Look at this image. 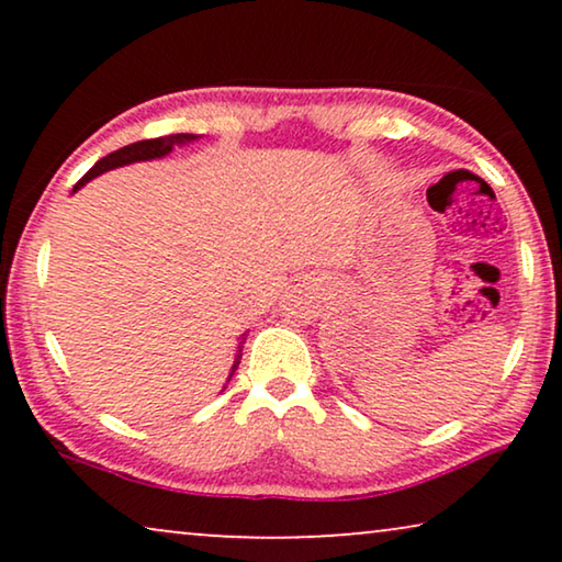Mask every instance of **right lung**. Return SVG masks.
I'll list each match as a JSON object with an SVG mask.
<instances>
[{
  "label": "right lung",
  "mask_w": 562,
  "mask_h": 562,
  "mask_svg": "<svg viewBox=\"0 0 562 562\" xmlns=\"http://www.w3.org/2000/svg\"><path fill=\"white\" fill-rule=\"evenodd\" d=\"M194 140V135L189 133H179V135H164V137H150V140H140V143H133V145H125V148L110 153V156L99 160L94 164V168L83 176V179L76 183V189L83 187V183L94 179V176L110 171V168H117V166H127V164H135V160H150V158H164L168 153L173 150V145H181V143H189ZM240 356L243 352H237L235 356V366L233 371H229V379H233V373L237 371V366H240Z\"/></svg>",
  "instance_id": "1"
}]
</instances>
